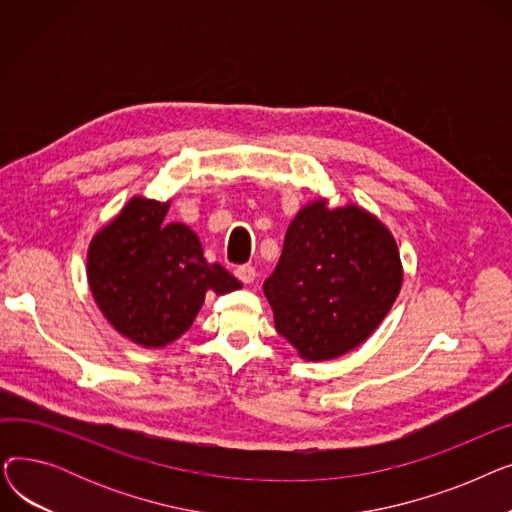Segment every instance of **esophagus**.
Returning <instances> with one entry per match:
<instances>
[{
	"instance_id": "esophagus-1",
	"label": "esophagus",
	"mask_w": 512,
	"mask_h": 512,
	"mask_svg": "<svg viewBox=\"0 0 512 512\" xmlns=\"http://www.w3.org/2000/svg\"><path fill=\"white\" fill-rule=\"evenodd\" d=\"M236 278L242 282V284H253L255 282V267L253 265H240L236 267Z\"/></svg>"
}]
</instances>
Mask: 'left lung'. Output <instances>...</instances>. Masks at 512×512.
Wrapping results in <instances>:
<instances>
[{
	"instance_id": "1",
	"label": "left lung",
	"mask_w": 512,
	"mask_h": 512,
	"mask_svg": "<svg viewBox=\"0 0 512 512\" xmlns=\"http://www.w3.org/2000/svg\"><path fill=\"white\" fill-rule=\"evenodd\" d=\"M392 230L359 203L307 201L290 222L284 249L263 292L276 330L301 359H338L363 344L402 288Z\"/></svg>"
}]
</instances>
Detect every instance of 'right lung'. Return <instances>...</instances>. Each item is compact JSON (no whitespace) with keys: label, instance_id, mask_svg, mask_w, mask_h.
I'll return each mask as SVG.
<instances>
[{"label":"right lung","instance_id":"1","mask_svg":"<svg viewBox=\"0 0 512 512\" xmlns=\"http://www.w3.org/2000/svg\"><path fill=\"white\" fill-rule=\"evenodd\" d=\"M172 199L134 195L87 249V280L110 326L143 348H164L193 326L205 294L242 284L203 257L199 236L166 222Z\"/></svg>","mask_w":512,"mask_h":512}]
</instances>
